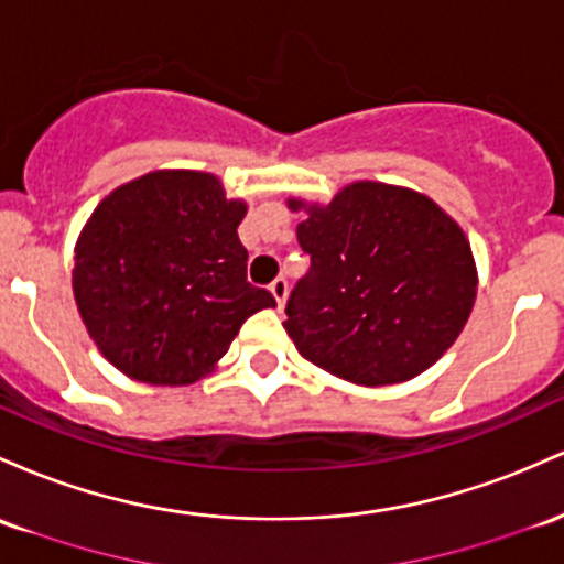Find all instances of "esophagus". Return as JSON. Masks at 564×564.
I'll list each match as a JSON object with an SVG mask.
<instances>
[{
  "mask_svg": "<svg viewBox=\"0 0 564 564\" xmlns=\"http://www.w3.org/2000/svg\"><path fill=\"white\" fill-rule=\"evenodd\" d=\"M270 292H272V296H275L278 307H283V302H286V296H289V281H286V278H275V281L270 283Z\"/></svg>",
  "mask_w": 564,
  "mask_h": 564,
  "instance_id": "esophagus-1",
  "label": "esophagus"
}]
</instances>
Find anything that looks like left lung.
<instances>
[{
    "instance_id": "left-lung-1",
    "label": "left lung",
    "mask_w": 564,
    "mask_h": 564,
    "mask_svg": "<svg viewBox=\"0 0 564 564\" xmlns=\"http://www.w3.org/2000/svg\"><path fill=\"white\" fill-rule=\"evenodd\" d=\"M296 227L311 270L283 329L302 358L356 382L393 386L436 364L466 326L476 268L466 235L431 197L356 182Z\"/></svg>"
}]
</instances>
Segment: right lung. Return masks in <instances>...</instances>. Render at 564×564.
I'll list each match as a JSON object with an SVG mask.
<instances>
[{
    "instance_id": "add662e5",
    "label": "right lung",
    "mask_w": 564,
    "mask_h": 564,
    "mask_svg": "<svg viewBox=\"0 0 564 564\" xmlns=\"http://www.w3.org/2000/svg\"><path fill=\"white\" fill-rule=\"evenodd\" d=\"M246 216L219 178L154 171L98 203L74 249L72 286L93 343L120 372L189 386L246 318L275 305L246 278Z\"/></svg>"
}]
</instances>
